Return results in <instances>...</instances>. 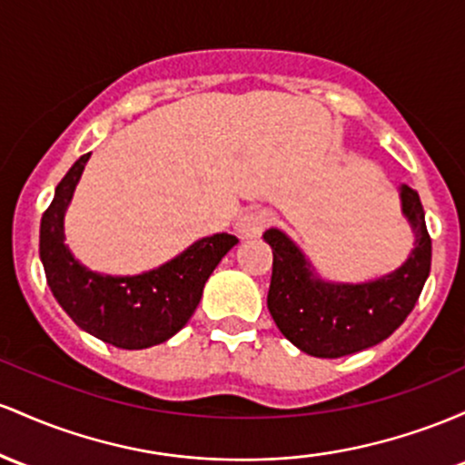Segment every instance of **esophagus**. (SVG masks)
<instances>
[{
  "label": "esophagus",
  "mask_w": 465,
  "mask_h": 465,
  "mask_svg": "<svg viewBox=\"0 0 465 465\" xmlns=\"http://www.w3.org/2000/svg\"><path fill=\"white\" fill-rule=\"evenodd\" d=\"M270 215L265 211H246L242 217L237 219V232L242 234L243 239L259 237L261 232L268 226Z\"/></svg>",
  "instance_id": "34e87169"
}]
</instances>
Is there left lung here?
Listing matches in <instances>:
<instances>
[{"label":"left lung","instance_id":"8db88e82","mask_svg":"<svg viewBox=\"0 0 465 465\" xmlns=\"http://www.w3.org/2000/svg\"><path fill=\"white\" fill-rule=\"evenodd\" d=\"M401 213L415 234V248L395 272L369 283L318 279L301 248L279 228L263 239L272 248L268 310L281 333L316 358H341L389 338L413 312L430 272V234L424 208L411 186H400Z\"/></svg>","mask_w":465,"mask_h":465}]
</instances>
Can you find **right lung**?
I'll return each instance as SVG.
<instances>
[{"label":"right lung","instance_id":"obj_1","mask_svg":"<svg viewBox=\"0 0 465 465\" xmlns=\"http://www.w3.org/2000/svg\"><path fill=\"white\" fill-rule=\"evenodd\" d=\"M90 155L72 164L41 217L39 257L45 279L65 314L103 342L120 349L160 345L189 322L208 276L239 239L228 232L204 237L160 268L135 276L92 272L72 257L64 232L65 211Z\"/></svg>","mask_w":465,"mask_h":465}]
</instances>
